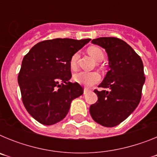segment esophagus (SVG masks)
<instances>
[{
    "mask_svg": "<svg viewBox=\"0 0 157 157\" xmlns=\"http://www.w3.org/2000/svg\"><path fill=\"white\" fill-rule=\"evenodd\" d=\"M90 90H89V89L85 88V89H84V94H86L87 93L90 92Z\"/></svg>",
    "mask_w": 157,
    "mask_h": 157,
    "instance_id": "obj_1",
    "label": "esophagus"
}]
</instances>
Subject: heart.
<instances>
[{"label":"heart","mask_w":157,"mask_h":157,"mask_svg":"<svg viewBox=\"0 0 157 157\" xmlns=\"http://www.w3.org/2000/svg\"><path fill=\"white\" fill-rule=\"evenodd\" d=\"M87 52L90 56H92L96 61L101 62L104 59V52L101 48L96 46L89 47ZM78 59V53L75 52L71 56L70 59V67L72 70L77 67V61ZM74 80L76 82L79 83L85 86H91L101 80V76L97 72L80 71L74 75Z\"/></svg>","instance_id":"heart-1"}]
</instances>
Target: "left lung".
<instances>
[{
    "instance_id": "8db88e82",
    "label": "left lung",
    "mask_w": 157,
    "mask_h": 157,
    "mask_svg": "<svg viewBox=\"0 0 157 157\" xmlns=\"http://www.w3.org/2000/svg\"><path fill=\"white\" fill-rule=\"evenodd\" d=\"M93 44L104 48L108 54L110 70L95 90L98 100L90 107L96 123L106 127L119 125L138 107L145 83L144 67L141 57L123 40L103 37L92 40Z\"/></svg>"
}]
</instances>
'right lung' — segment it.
I'll use <instances>...</instances> for the list:
<instances>
[{
    "mask_svg": "<svg viewBox=\"0 0 157 157\" xmlns=\"http://www.w3.org/2000/svg\"><path fill=\"white\" fill-rule=\"evenodd\" d=\"M91 39L56 38L36 44L25 55L18 75L22 101L29 114L44 125L67 116L72 100L83 94L71 78L70 59Z\"/></svg>",
    "mask_w": 157,
    "mask_h": 157,
    "instance_id": "add662e5",
    "label": "right lung"
}]
</instances>
